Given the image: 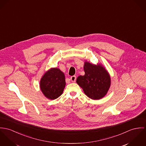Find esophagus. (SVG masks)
<instances>
[{
  "label": "esophagus",
  "instance_id": "1",
  "mask_svg": "<svg viewBox=\"0 0 146 146\" xmlns=\"http://www.w3.org/2000/svg\"><path fill=\"white\" fill-rule=\"evenodd\" d=\"M70 80L72 81V82H74L76 80V76H72L71 77H70Z\"/></svg>",
  "mask_w": 146,
  "mask_h": 146
}]
</instances>
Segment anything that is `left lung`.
<instances>
[{
    "label": "left lung",
    "mask_w": 146,
    "mask_h": 146,
    "mask_svg": "<svg viewBox=\"0 0 146 146\" xmlns=\"http://www.w3.org/2000/svg\"><path fill=\"white\" fill-rule=\"evenodd\" d=\"M84 76L77 78V83L82 88L87 97L100 100L108 93L111 85L110 76L101 64H94L85 61L83 66Z\"/></svg>",
    "instance_id": "obj_1"
}]
</instances>
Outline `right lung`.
<instances>
[{"mask_svg":"<svg viewBox=\"0 0 146 146\" xmlns=\"http://www.w3.org/2000/svg\"><path fill=\"white\" fill-rule=\"evenodd\" d=\"M65 84V75L58 68H51L46 71L40 82L42 93L49 100L59 97L63 92Z\"/></svg>","mask_w":146,"mask_h":146,"instance_id":"add662e5","label":"right lung"}]
</instances>
